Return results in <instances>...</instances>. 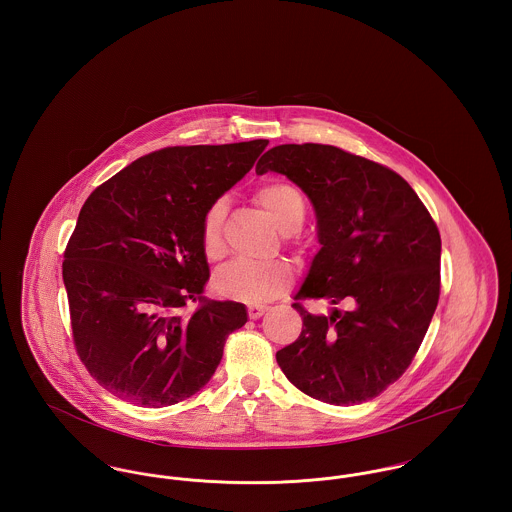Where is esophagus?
Segmentation results:
<instances>
[{
  "instance_id": "34e87169",
  "label": "esophagus",
  "mask_w": 512,
  "mask_h": 512,
  "mask_svg": "<svg viewBox=\"0 0 512 512\" xmlns=\"http://www.w3.org/2000/svg\"><path fill=\"white\" fill-rule=\"evenodd\" d=\"M266 305H262V303H250L248 307H246V311H248V317L250 319H258V317H262L264 313H266Z\"/></svg>"
}]
</instances>
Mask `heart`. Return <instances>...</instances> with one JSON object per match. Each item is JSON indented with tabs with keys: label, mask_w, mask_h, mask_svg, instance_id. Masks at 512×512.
I'll use <instances>...</instances> for the list:
<instances>
[{
	"label": "heart",
	"mask_w": 512,
	"mask_h": 512,
	"mask_svg": "<svg viewBox=\"0 0 512 512\" xmlns=\"http://www.w3.org/2000/svg\"><path fill=\"white\" fill-rule=\"evenodd\" d=\"M258 203L276 220L284 232H295L303 217L305 205L299 191L290 183L270 181L256 193ZM224 203H213L201 220V250L209 262L224 256ZM293 282V268L286 260L274 262H230L213 280L215 292L240 301H260L286 292Z\"/></svg>",
	"instance_id": "1"
}]
</instances>
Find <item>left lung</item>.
Returning a JSON list of instances; mask_svg holds the SVG:
<instances>
[{
	"instance_id": "left-lung-1",
	"label": "left lung",
	"mask_w": 512,
	"mask_h": 512,
	"mask_svg": "<svg viewBox=\"0 0 512 512\" xmlns=\"http://www.w3.org/2000/svg\"><path fill=\"white\" fill-rule=\"evenodd\" d=\"M313 203L321 250L295 295L299 337L276 353L303 394L353 406L376 398L414 361L439 299L438 226L396 171L323 144H286L262 155ZM305 298L347 302L313 316Z\"/></svg>"
}]
</instances>
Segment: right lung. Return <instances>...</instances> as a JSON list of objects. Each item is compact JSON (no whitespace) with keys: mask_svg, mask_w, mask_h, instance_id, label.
<instances>
[{"mask_svg":"<svg viewBox=\"0 0 512 512\" xmlns=\"http://www.w3.org/2000/svg\"><path fill=\"white\" fill-rule=\"evenodd\" d=\"M268 140L151 151L96 187L65 250L74 349L110 394L173 406L215 374L226 337L246 323L236 301L205 297L207 209ZM193 300L198 309L183 316Z\"/></svg>","mask_w":512,"mask_h":512,"instance_id":"add662e5","label":"right lung"}]
</instances>
